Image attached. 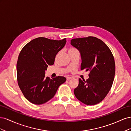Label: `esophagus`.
Segmentation results:
<instances>
[{"label":"esophagus","instance_id":"1","mask_svg":"<svg viewBox=\"0 0 131 131\" xmlns=\"http://www.w3.org/2000/svg\"><path fill=\"white\" fill-rule=\"evenodd\" d=\"M73 79V78H72V77H68V78H67V80L69 81V80H71V79Z\"/></svg>","mask_w":131,"mask_h":131}]
</instances>
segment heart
<instances>
[{"instance_id": "1", "label": "heart", "mask_w": 131, "mask_h": 131, "mask_svg": "<svg viewBox=\"0 0 131 131\" xmlns=\"http://www.w3.org/2000/svg\"><path fill=\"white\" fill-rule=\"evenodd\" d=\"M74 49H73V48H71V49H70L69 50V51H70V50H74Z\"/></svg>"}]
</instances>
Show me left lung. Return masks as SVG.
I'll return each instance as SVG.
<instances>
[{"instance_id": "obj_1", "label": "left lung", "mask_w": 131, "mask_h": 131, "mask_svg": "<svg viewBox=\"0 0 131 131\" xmlns=\"http://www.w3.org/2000/svg\"><path fill=\"white\" fill-rule=\"evenodd\" d=\"M70 43L80 53L81 70L90 71L86 81L79 79L75 96L86 105L97 104L104 100L113 85L115 73L113 55L108 46L96 37L73 39Z\"/></svg>"}]
</instances>
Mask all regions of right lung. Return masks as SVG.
<instances>
[{
    "instance_id": "add662e5",
    "label": "right lung",
    "mask_w": 131,
    "mask_h": 131,
    "mask_svg": "<svg viewBox=\"0 0 131 131\" xmlns=\"http://www.w3.org/2000/svg\"><path fill=\"white\" fill-rule=\"evenodd\" d=\"M66 39L51 40L39 37L23 47L17 62L18 86L22 93L31 103L40 105L52 99L66 78L46 77L48 66L54 64L55 57L66 45Z\"/></svg>"
}]
</instances>
